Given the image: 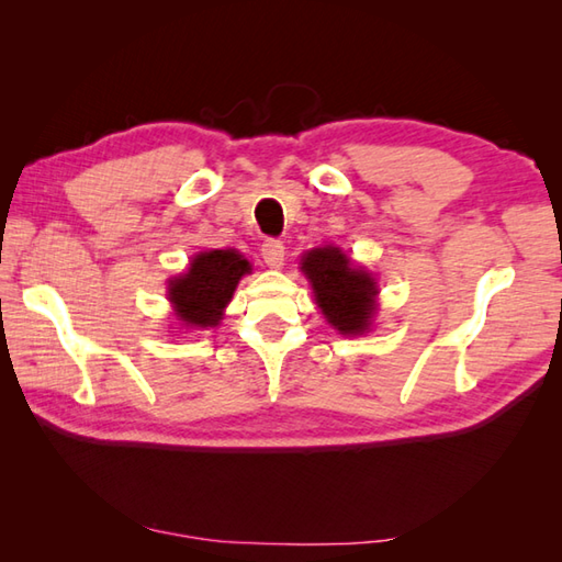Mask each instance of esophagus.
Returning a JSON list of instances; mask_svg holds the SVG:
<instances>
[{"instance_id":"esophagus-1","label":"esophagus","mask_w":562,"mask_h":562,"mask_svg":"<svg viewBox=\"0 0 562 562\" xmlns=\"http://www.w3.org/2000/svg\"><path fill=\"white\" fill-rule=\"evenodd\" d=\"M262 260H266L268 268H282L284 266V246L282 241H274V238H268L266 244H262Z\"/></svg>"}]
</instances>
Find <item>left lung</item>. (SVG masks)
<instances>
[{"instance_id":"1","label":"left lung","mask_w":562,"mask_h":562,"mask_svg":"<svg viewBox=\"0 0 562 562\" xmlns=\"http://www.w3.org/2000/svg\"><path fill=\"white\" fill-rule=\"evenodd\" d=\"M300 266L312 282L318 308L333 328L342 336H362L369 330L379 294L372 272L355 268L336 246L306 250Z\"/></svg>"}]
</instances>
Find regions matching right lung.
<instances>
[{
	"label": "right lung",
	"instance_id": "1",
	"mask_svg": "<svg viewBox=\"0 0 562 562\" xmlns=\"http://www.w3.org/2000/svg\"><path fill=\"white\" fill-rule=\"evenodd\" d=\"M250 272V262L234 248L202 250L183 274L169 280V302L183 328L205 330L220 326L238 280Z\"/></svg>",
	"mask_w": 562,
	"mask_h": 562
}]
</instances>
